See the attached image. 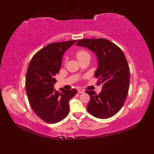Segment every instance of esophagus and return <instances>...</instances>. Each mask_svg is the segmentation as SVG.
Instances as JSON below:
<instances>
[{
	"label": "esophagus",
	"mask_w": 154,
	"mask_h": 154,
	"mask_svg": "<svg viewBox=\"0 0 154 154\" xmlns=\"http://www.w3.org/2000/svg\"><path fill=\"white\" fill-rule=\"evenodd\" d=\"M77 92L79 93H83L85 92V91H84V90L81 89H77Z\"/></svg>",
	"instance_id": "esophagus-1"
}]
</instances>
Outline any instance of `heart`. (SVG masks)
<instances>
[{
	"label": "heart",
	"instance_id": "heart-1",
	"mask_svg": "<svg viewBox=\"0 0 154 154\" xmlns=\"http://www.w3.org/2000/svg\"><path fill=\"white\" fill-rule=\"evenodd\" d=\"M75 55H76V57L79 61L82 60L83 58L85 57H87V56L90 57V54L89 52L84 50H80L79 51H77L76 52V54H75Z\"/></svg>",
	"mask_w": 154,
	"mask_h": 154
}]
</instances>
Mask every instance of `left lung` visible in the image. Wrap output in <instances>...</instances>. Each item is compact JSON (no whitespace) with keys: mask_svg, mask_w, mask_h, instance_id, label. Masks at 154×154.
Returning <instances> with one entry per match:
<instances>
[{"mask_svg":"<svg viewBox=\"0 0 154 154\" xmlns=\"http://www.w3.org/2000/svg\"><path fill=\"white\" fill-rule=\"evenodd\" d=\"M76 45L93 51L98 59V68L94 77L97 85H102L99 94L86 91L90 100L87 110L98 119H109L119 112L128 95L130 84V69L122 50L104 38L83 39Z\"/></svg>","mask_w":154,"mask_h":154,"instance_id":"1","label":"left lung"}]
</instances>
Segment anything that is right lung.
I'll use <instances>...</instances> for the list:
<instances>
[{"mask_svg": "<svg viewBox=\"0 0 154 154\" xmlns=\"http://www.w3.org/2000/svg\"><path fill=\"white\" fill-rule=\"evenodd\" d=\"M75 41L48 44L38 51L29 63L26 77L28 99L34 112L47 123L64 119L69 110V101L77 93V89H61L60 92L54 87L64 52Z\"/></svg>", "mask_w": 154, "mask_h": 154, "instance_id": "add662e5", "label": "right lung"}]
</instances>
